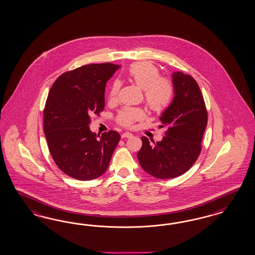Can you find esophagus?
<instances>
[{
    "label": "esophagus",
    "mask_w": 255,
    "mask_h": 255,
    "mask_svg": "<svg viewBox=\"0 0 255 255\" xmlns=\"http://www.w3.org/2000/svg\"><path fill=\"white\" fill-rule=\"evenodd\" d=\"M131 136H132V134L131 132H127V131L122 134V138H131Z\"/></svg>",
    "instance_id": "obj_1"
}]
</instances>
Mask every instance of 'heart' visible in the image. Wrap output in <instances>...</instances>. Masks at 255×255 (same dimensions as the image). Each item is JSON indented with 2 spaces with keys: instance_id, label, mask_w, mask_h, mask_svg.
I'll return each mask as SVG.
<instances>
[{
  "instance_id": "b5f03b06",
  "label": "heart",
  "mask_w": 255,
  "mask_h": 255,
  "mask_svg": "<svg viewBox=\"0 0 255 255\" xmlns=\"http://www.w3.org/2000/svg\"><path fill=\"white\" fill-rule=\"evenodd\" d=\"M126 75L130 81L144 90V100L149 110L159 114L171 106L176 94L175 84L169 77H161L160 69L154 63L147 61L133 62ZM120 90L121 82L115 80L109 90V101L118 99ZM144 118L145 112L141 108H124L117 114L115 121L122 127L131 128Z\"/></svg>"
}]
</instances>
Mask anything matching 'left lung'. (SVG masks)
Returning <instances> with one entry per match:
<instances>
[{
    "mask_svg": "<svg viewBox=\"0 0 255 255\" xmlns=\"http://www.w3.org/2000/svg\"><path fill=\"white\" fill-rule=\"evenodd\" d=\"M176 94L160 119L165 127L161 142L150 144L142 137L137 153L144 171L157 178H177L190 169L202 150V139L208 124V110L196 80L182 72L173 75Z\"/></svg>",
    "mask_w": 255,
    "mask_h": 255,
    "instance_id": "8db88e82",
    "label": "left lung"
}]
</instances>
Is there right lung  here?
I'll return each instance as SVG.
<instances>
[{
	"label": "right lung",
	"mask_w": 255,
	"mask_h": 255,
	"mask_svg": "<svg viewBox=\"0 0 255 255\" xmlns=\"http://www.w3.org/2000/svg\"><path fill=\"white\" fill-rule=\"evenodd\" d=\"M119 65L86 64L67 71L55 80L44 108V131L57 166L78 180H91L107 169L121 135L105 131L100 139L89 124L91 116L105 108V90Z\"/></svg>",
	"instance_id": "1"
}]
</instances>
